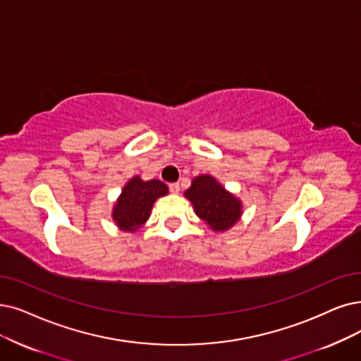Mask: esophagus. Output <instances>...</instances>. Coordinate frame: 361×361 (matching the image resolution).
I'll list each match as a JSON object with an SVG mask.
<instances>
[{
    "label": "esophagus",
    "instance_id": "34e87169",
    "mask_svg": "<svg viewBox=\"0 0 361 361\" xmlns=\"http://www.w3.org/2000/svg\"><path fill=\"white\" fill-rule=\"evenodd\" d=\"M169 190H170L171 194H178V192H179V183H178V182L169 183Z\"/></svg>",
    "mask_w": 361,
    "mask_h": 361
}]
</instances>
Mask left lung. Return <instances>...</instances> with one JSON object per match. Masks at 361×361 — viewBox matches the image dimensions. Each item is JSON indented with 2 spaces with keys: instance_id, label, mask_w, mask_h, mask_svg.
Masks as SVG:
<instances>
[{
  "instance_id": "1",
  "label": "left lung",
  "mask_w": 361,
  "mask_h": 361,
  "mask_svg": "<svg viewBox=\"0 0 361 361\" xmlns=\"http://www.w3.org/2000/svg\"><path fill=\"white\" fill-rule=\"evenodd\" d=\"M198 218L214 231H226L241 216V203L233 194L225 191L222 185L209 175L197 176L185 192Z\"/></svg>"
}]
</instances>
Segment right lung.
I'll list each match as a JSON object with an SVG mask.
<instances>
[{"label":"right lung","mask_w":361,"mask_h":361,"mask_svg":"<svg viewBox=\"0 0 361 361\" xmlns=\"http://www.w3.org/2000/svg\"><path fill=\"white\" fill-rule=\"evenodd\" d=\"M167 192V186L161 180L143 182L136 176L124 186L114 207L112 218L121 229L133 233L149 218L155 200Z\"/></svg>","instance_id":"add662e5"}]
</instances>
